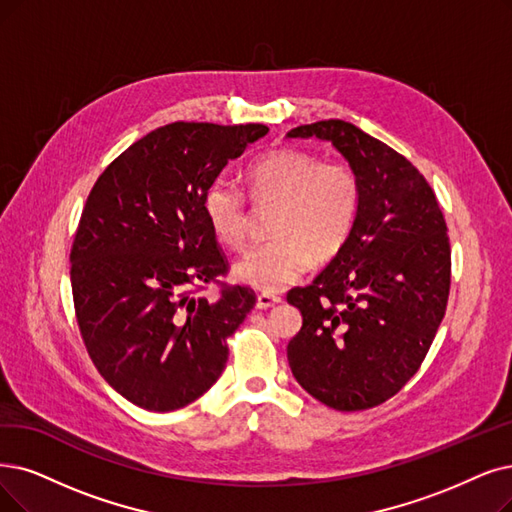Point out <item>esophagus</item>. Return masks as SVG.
<instances>
[{
  "instance_id": "34e87169",
  "label": "esophagus",
  "mask_w": 512,
  "mask_h": 512,
  "mask_svg": "<svg viewBox=\"0 0 512 512\" xmlns=\"http://www.w3.org/2000/svg\"><path fill=\"white\" fill-rule=\"evenodd\" d=\"M279 302H281V296L273 294V292H260L256 296V306H258V309H271V306H275Z\"/></svg>"
}]
</instances>
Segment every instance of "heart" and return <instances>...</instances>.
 Here are the masks:
<instances>
[{
    "instance_id": "obj_1",
    "label": "heart",
    "mask_w": 512,
    "mask_h": 512,
    "mask_svg": "<svg viewBox=\"0 0 512 512\" xmlns=\"http://www.w3.org/2000/svg\"><path fill=\"white\" fill-rule=\"evenodd\" d=\"M256 203L277 201L271 241L256 245L235 264V275L258 290L275 292L311 267L313 256H336L351 237L361 210V182L346 161L319 159L300 149L260 153L245 166ZM212 233L231 250L248 239V203L237 185L218 178L203 195Z\"/></svg>"
}]
</instances>
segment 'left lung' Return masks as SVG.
<instances>
[{
    "label": "left lung",
    "instance_id": "obj_1",
    "mask_svg": "<svg viewBox=\"0 0 512 512\" xmlns=\"http://www.w3.org/2000/svg\"><path fill=\"white\" fill-rule=\"evenodd\" d=\"M288 136L330 140L361 182L351 237L311 285L288 292L302 313L288 361L321 403L370 410L418 372L443 321L452 283L447 224L412 161L349 121H315Z\"/></svg>",
    "mask_w": 512,
    "mask_h": 512
}]
</instances>
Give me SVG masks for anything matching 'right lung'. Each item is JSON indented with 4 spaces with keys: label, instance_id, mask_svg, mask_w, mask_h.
Listing matches in <instances>:
<instances>
[{
    "label": "right lung",
    "instance_id": "1",
    "mask_svg": "<svg viewBox=\"0 0 512 512\" xmlns=\"http://www.w3.org/2000/svg\"><path fill=\"white\" fill-rule=\"evenodd\" d=\"M262 124L176 121L136 140L92 187L71 248L75 317L88 355L115 391L174 412L220 378L229 336L254 304L229 273L203 195ZM220 282L219 294H202Z\"/></svg>",
    "mask_w": 512,
    "mask_h": 512
}]
</instances>
